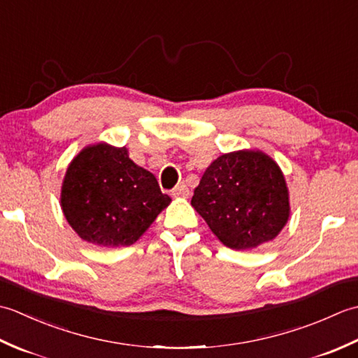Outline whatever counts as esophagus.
Segmentation results:
<instances>
[{"instance_id": "esophagus-1", "label": "esophagus", "mask_w": 358, "mask_h": 358, "mask_svg": "<svg viewBox=\"0 0 358 358\" xmlns=\"http://www.w3.org/2000/svg\"><path fill=\"white\" fill-rule=\"evenodd\" d=\"M172 195L175 196V199H186V196H189V187L185 183H181L173 189Z\"/></svg>"}]
</instances>
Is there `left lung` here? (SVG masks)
Here are the masks:
<instances>
[{
  "instance_id": "8db88e82",
  "label": "left lung",
  "mask_w": 358,
  "mask_h": 358,
  "mask_svg": "<svg viewBox=\"0 0 358 358\" xmlns=\"http://www.w3.org/2000/svg\"><path fill=\"white\" fill-rule=\"evenodd\" d=\"M191 204L217 238L235 250L272 241L291 215L285 175L258 149L234 150L214 159Z\"/></svg>"
}]
</instances>
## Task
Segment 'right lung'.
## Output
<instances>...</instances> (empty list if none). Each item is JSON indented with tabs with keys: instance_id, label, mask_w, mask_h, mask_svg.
Returning <instances> with one entry per match:
<instances>
[{
	"instance_id": "1",
	"label": "right lung",
	"mask_w": 358,
	"mask_h": 358,
	"mask_svg": "<svg viewBox=\"0 0 358 358\" xmlns=\"http://www.w3.org/2000/svg\"><path fill=\"white\" fill-rule=\"evenodd\" d=\"M154 173L136 166L129 150L89 144L67 166L63 214L81 240L104 248L131 246L171 204Z\"/></svg>"
}]
</instances>
